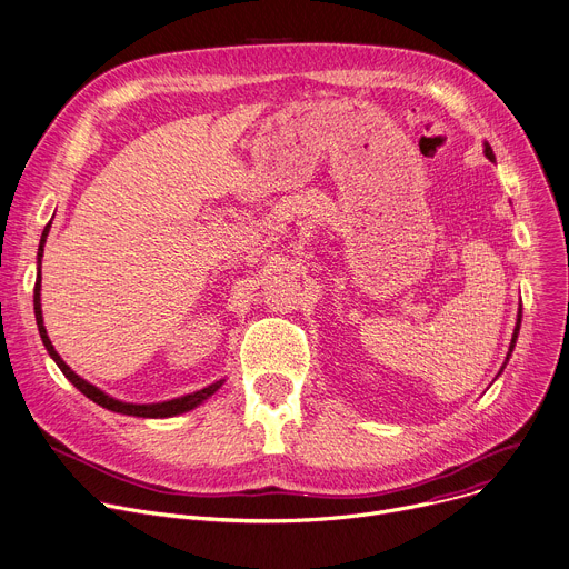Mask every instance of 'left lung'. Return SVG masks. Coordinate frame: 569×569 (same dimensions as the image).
Instances as JSON below:
<instances>
[{
  "mask_svg": "<svg viewBox=\"0 0 569 569\" xmlns=\"http://www.w3.org/2000/svg\"><path fill=\"white\" fill-rule=\"evenodd\" d=\"M486 157L488 159H492L495 161V154H492V148L486 143ZM519 323H521V315L517 317V326H515V332H512V341H510V348H508V358H510V353H512V348H515V339H517V335H519ZM508 358H506V362H508Z\"/></svg>",
  "mask_w": 569,
  "mask_h": 569,
  "instance_id": "left-lung-1",
  "label": "left lung"
}]
</instances>
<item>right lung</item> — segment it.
<instances>
[{"label":"right lung","instance_id":"obj_1","mask_svg":"<svg viewBox=\"0 0 569 569\" xmlns=\"http://www.w3.org/2000/svg\"><path fill=\"white\" fill-rule=\"evenodd\" d=\"M50 228L52 223L46 226V230H42V237H40V246H38V280H36V287H33V312H36V323H38V332H40V339L42 343H46L50 358L57 362V367L63 371V376L81 391L83 397H89L93 403L111 410V412H118V415H129V417H143V419H166V417H174V415H182V412H189L193 408H198L202 401H207L213 391L221 389L223 380H216L211 385H207L204 389H198L193 391V395H187V397H178V399H170V401H161V403H124V401H118L109 395H104L102 389H98L96 385H91L89 380L79 378L63 360L61 356L54 351V346L48 337V330H46V323H42V310H40V259H42V250H46V241H48V234H50Z\"/></svg>","mask_w":569,"mask_h":569}]
</instances>
